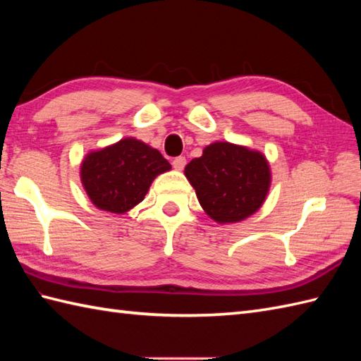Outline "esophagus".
Segmentation results:
<instances>
[{
	"label": "esophagus",
	"instance_id": "34e87169",
	"mask_svg": "<svg viewBox=\"0 0 361 361\" xmlns=\"http://www.w3.org/2000/svg\"><path fill=\"white\" fill-rule=\"evenodd\" d=\"M172 166L176 169V171H183V169H185V166H186V158L185 157L173 158Z\"/></svg>",
	"mask_w": 361,
	"mask_h": 361
}]
</instances>
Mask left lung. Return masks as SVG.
<instances>
[{"label": "left lung", "instance_id": "1", "mask_svg": "<svg viewBox=\"0 0 361 361\" xmlns=\"http://www.w3.org/2000/svg\"><path fill=\"white\" fill-rule=\"evenodd\" d=\"M185 175L204 212L219 224L250 217L270 188V167L262 153L231 142L208 145L186 166Z\"/></svg>", "mask_w": 361, "mask_h": 361}]
</instances>
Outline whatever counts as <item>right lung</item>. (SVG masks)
Here are the masks:
<instances>
[{"label":"right lung","instance_id":"right-lung-1","mask_svg":"<svg viewBox=\"0 0 361 361\" xmlns=\"http://www.w3.org/2000/svg\"><path fill=\"white\" fill-rule=\"evenodd\" d=\"M166 171H171V164L157 149L126 137L87 155L80 178L99 209L124 214L144 200L155 176Z\"/></svg>","mask_w":361,"mask_h":361}]
</instances>
